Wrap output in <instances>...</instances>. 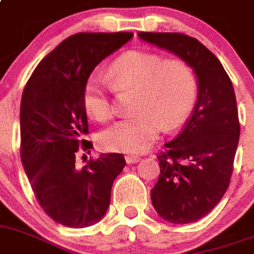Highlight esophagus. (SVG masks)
<instances>
[{"label":"esophagus","instance_id":"1","mask_svg":"<svg viewBox=\"0 0 254 254\" xmlns=\"http://www.w3.org/2000/svg\"><path fill=\"white\" fill-rule=\"evenodd\" d=\"M125 161H127V164H136V162H139L140 157L139 156H135V154H127L125 156Z\"/></svg>","mask_w":254,"mask_h":254}]
</instances>
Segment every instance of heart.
<instances>
[{"label":"heart","instance_id":"obj_1","mask_svg":"<svg viewBox=\"0 0 254 254\" xmlns=\"http://www.w3.org/2000/svg\"><path fill=\"white\" fill-rule=\"evenodd\" d=\"M121 92L138 88V114L116 121L98 134L105 151L144 152L166 127L174 129L184 120L197 100V79L188 63L179 59L165 60L147 51H129L111 66L107 78L93 74L83 92V103L98 121L112 118L115 107L109 90Z\"/></svg>","mask_w":254,"mask_h":254}]
</instances>
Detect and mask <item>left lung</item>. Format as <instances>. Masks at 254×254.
Segmentation results:
<instances>
[{"instance_id": "1", "label": "left lung", "mask_w": 254, "mask_h": 254, "mask_svg": "<svg viewBox=\"0 0 254 254\" xmlns=\"http://www.w3.org/2000/svg\"><path fill=\"white\" fill-rule=\"evenodd\" d=\"M142 41L188 63L197 78L193 114L167 151L158 156L160 176L152 204L171 224H189L209 213L230 184L240 135L233 83L219 59L182 33H138Z\"/></svg>"}]
</instances>
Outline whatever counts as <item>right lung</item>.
I'll use <instances>...</instances> for the list:
<instances>
[{"label":"right lung","mask_w":254,"mask_h":254,"mask_svg":"<svg viewBox=\"0 0 254 254\" xmlns=\"http://www.w3.org/2000/svg\"><path fill=\"white\" fill-rule=\"evenodd\" d=\"M133 33H78L38 64L20 105L21 162L35 198L51 219L67 228L92 226L107 212L111 188L125 166L120 153H102L75 166L79 151L93 145L83 92L98 64Z\"/></svg>","instance_id":"obj_1"}]
</instances>
